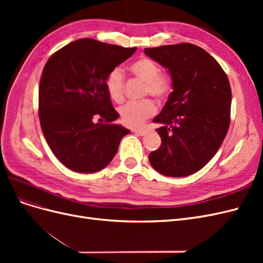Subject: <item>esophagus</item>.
Returning <instances> with one entry per match:
<instances>
[{"mask_svg": "<svg viewBox=\"0 0 263 263\" xmlns=\"http://www.w3.org/2000/svg\"><path fill=\"white\" fill-rule=\"evenodd\" d=\"M132 132L135 133V134L140 135V136H144V135L147 134V130H146V129H132Z\"/></svg>", "mask_w": 263, "mask_h": 263, "instance_id": "1", "label": "esophagus"}]
</instances>
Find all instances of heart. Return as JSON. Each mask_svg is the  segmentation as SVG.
Masks as SVG:
<instances>
[{
	"label": "heart",
	"mask_w": 263,
	"mask_h": 263,
	"mask_svg": "<svg viewBox=\"0 0 263 263\" xmlns=\"http://www.w3.org/2000/svg\"><path fill=\"white\" fill-rule=\"evenodd\" d=\"M132 73L145 82V94H149L158 101H164L172 92V80L169 74L160 73L157 63L147 57L135 60L129 67ZM124 71L121 67H115L108 72L105 79V87L109 98L115 102L124 99ZM156 105L151 100L128 102L119 107L118 113L124 125L139 127L145 119L156 113Z\"/></svg>",
	"instance_id": "b5f03b06"
}]
</instances>
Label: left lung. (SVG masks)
Returning <instances> with one entry per match:
<instances>
[{"mask_svg": "<svg viewBox=\"0 0 263 263\" xmlns=\"http://www.w3.org/2000/svg\"><path fill=\"white\" fill-rule=\"evenodd\" d=\"M169 70L173 91L154 123L161 146L149 154L153 168L166 177L201 170L217 153L230 124L232 89L219 63L201 47L178 44L145 48Z\"/></svg>", "mask_w": 263, "mask_h": 263, "instance_id": "8db88e82", "label": "left lung"}]
</instances>
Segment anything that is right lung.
<instances>
[{"label":"right lung","mask_w":263,"mask_h":263,"mask_svg":"<svg viewBox=\"0 0 263 263\" xmlns=\"http://www.w3.org/2000/svg\"><path fill=\"white\" fill-rule=\"evenodd\" d=\"M91 38L78 39L54 52L39 84V119L58 160L79 173L102 170L113 160L129 129L114 122L105 87L108 72L136 51ZM101 123L95 124V118Z\"/></svg>","instance_id":"right-lung-1"}]
</instances>
